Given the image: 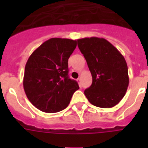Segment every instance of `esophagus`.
<instances>
[{"instance_id": "obj_1", "label": "esophagus", "mask_w": 148, "mask_h": 148, "mask_svg": "<svg viewBox=\"0 0 148 148\" xmlns=\"http://www.w3.org/2000/svg\"><path fill=\"white\" fill-rule=\"evenodd\" d=\"M77 81H78V84L80 87H81V78H78L77 79Z\"/></svg>"}]
</instances>
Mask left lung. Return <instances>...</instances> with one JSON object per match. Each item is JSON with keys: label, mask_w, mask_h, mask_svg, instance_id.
Listing matches in <instances>:
<instances>
[{"label": "left lung", "mask_w": 148, "mask_h": 148, "mask_svg": "<svg viewBox=\"0 0 148 148\" xmlns=\"http://www.w3.org/2000/svg\"><path fill=\"white\" fill-rule=\"evenodd\" d=\"M77 45L92 75V84L84 90L91 104L102 108L114 107L126 94L128 69L124 56L103 38H81Z\"/></svg>", "instance_id": "1"}]
</instances>
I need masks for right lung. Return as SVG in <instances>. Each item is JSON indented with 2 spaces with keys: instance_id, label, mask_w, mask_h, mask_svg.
<instances>
[{
  "instance_id": "obj_1",
  "label": "right lung",
  "mask_w": 148,
  "mask_h": 148,
  "mask_svg": "<svg viewBox=\"0 0 148 148\" xmlns=\"http://www.w3.org/2000/svg\"><path fill=\"white\" fill-rule=\"evenodd\" d=\"M76 47L77 40L51 38L29 57L23 85L29 101L41 111L64 110L79 89L77 82L68 76V59Z\"/></svg>"
}]
</instances>
